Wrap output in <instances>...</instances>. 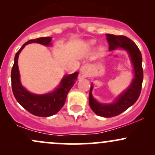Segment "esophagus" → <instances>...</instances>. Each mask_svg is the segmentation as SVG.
Wrapping results in <instances>:
<instances>
[{
	"instance_id": "34e87169",
	"label": "esophagus",
	"mask_w": 155,
	"mask_h": 155,
	"mask_svg": "<svg viewBox=\"0 0 155 155\" xmlns=\"http://www.w3.org/2000/svg\"><path fill=\"white\" fill-rule=\"evenodd\" d=\"M89 70H90V65L88 64H85V65H83L80 68V73H81V74H82L84 77H86L88 75Z\"/></svg>"
}]
</instances>
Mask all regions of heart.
<instances>
[{"label":"heart","mask_w":155,"mask_h":155,"mask_svg":"<svg viewBox=\"0 0 155 155\" xmlns=\"http://www.w3.org/2000/svg\"><path fill=\"white\" fill-rule=\"evenodd\" d=\"M95 44H96V41H94V40H91V41H90L88 42L89 47H91V48H93L94 47H95ZM104 51H105V49L104 47L99 48V51H100L101 53H103Z\"/></svg>","instance_id":"b5f03b06"}]
</instances>
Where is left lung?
<instances>
[{"instance_id":"left-lung-1","label":"left lung","mask_w":155,"mask_h":155,"mask_svg":"<svg viewBox=\"0 0 155 155\" xmlns=\"http://www.w3.org/2000/svg\"><path fill=\"white\" fill-rule=\"evenodd\" d=\"M106 39L109 45V51L124 49L128 53L133 65V78L130 86L119 95L114 101L110 104H101L95 100L92 95L93 84H91L89 104L97 115L104 117L117 116L130 107L138 100L141 91L143 72L142 68V56L136 44L124 35L106 34Z\"/></svg>"}]
</instances>
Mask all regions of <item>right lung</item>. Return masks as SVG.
Returning a JSON list of instances; mask_svg holds the SVG:
<instances>
[{
  "instance_id": "obj_1",
  "label": "right lung",
  "mask_w": 155,
  "mask_h": 155,
  "mask_svg": "<svg viewBox=\"0 0 155 155\" xmlns=\"http://www.w3.org/2000/svg\"><path fill=\"white\" fill-rule=\"evenodd\" d=\"M51 37H41L27 41L16 53L15 63L12 69V91L16 100L25 109L32 114L38 117H47L58 113L65 104L68 92L75 84L79 72H75L69 75H65L61 79L58 87L54 90L46 94L37 95L27 90L22 86L20 81V74L18 67V58L20 52L28 44L38 43L46 47H49Z\"/></svg>"
}]
</instances>
